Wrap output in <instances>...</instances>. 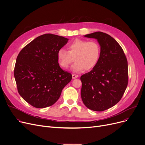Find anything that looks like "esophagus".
I'll return each mask as SVG.
<instances>
[{
	"label": "esophagus",
	"instance_id": "esophagus-1",
	"mask_svg": "<svg viewBox=\"0 0 145 145\" xmlns=\"http://www.w3.org/2000/svg\"><path fill=\"white\" fill-rule=\"evenodd\" d=\"M79 76L78 74H72V78L73 79H76Z\"/></svg>",
	"mask_w": 145,
	"mask_h": 145
}]
</instances>
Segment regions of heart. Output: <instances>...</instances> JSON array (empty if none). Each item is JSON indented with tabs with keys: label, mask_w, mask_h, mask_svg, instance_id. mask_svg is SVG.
I'll use <instances>...</instances> for the list:
<instances>
[{
	"label": "heart",
	"mask_w": 145,
	"mask_h": 145,
	"mask_svg": "<svg viewBox=\"0 0 145 145\" xmlns=\"http://www.w3.org/2000/svg\"><path fill=\"white\" fill-rule=\"evenodd\" d=\"M68 50L60 48L57 52V61L63 69L69 67L73 57L75 62L71 70L76 73L92 70L99 61L101 48L97 41L76 39L69 44Z\"/></svg>",
	"instance_id": "1"
}]
</instances>
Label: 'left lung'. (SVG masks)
<instances>
[{"mask_svg":"<svg viewBox=\"0 0 145 145\" xmlns=\"http://www.w3.org/2000/svg\"><path fill=\"white\" fill-rule=\"evenodd\" d=\"M84 37L97 40L101 54L96 66L80 77L81 98L87 108L103 111L117 104L126 89L127 60L121 47L110 35L95 32Z\"/></svg>","mask_w":145,"mask_h":145,"instance_id":"left-lung-1","label":"left lung"}]
</instances>
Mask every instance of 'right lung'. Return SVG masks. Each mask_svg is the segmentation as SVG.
<instances>
[{"label": "right lung", "mask_w": 145, "mask_h": 145, "mask_svg": "<svg viewBox=\"0 0 145 145\" xmlns=\"http://www.w3.org/2000/svg\"><path fill=\"white\" fill-rule=\"evenodd\" d=\"M68 39L46 34L24 47L16 58L14 76L18 91L28 104L38 108L53 105L72 74L62 70L57 59L58 50Z\"/></svg>", "instance_id": "right-lung-1"}]
</instances>
